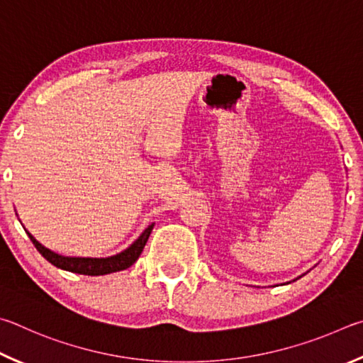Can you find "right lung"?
Here are the masks:
<instances>
[{
    "label": "right lung",
    "mask_w": 363,
    "mask_h": 363,
    "mask_svg": "<svg viewBox=\"0 0 363 363\" xmlns=\"http://www.w3.org/2000/svg\"><path fill=\"white\" fill-rule=\"evenodd\" d=\"M152 226H155V223H151L148 228H146V230L140 234V236L133 240L125 250L116 253V255L105 257V258L60 255V253H55L50 249H48V247H44L41 242H38V240L31 236L27 230L25 231H27L30 240L36 247V250L40 252L50 264H54L55 268L76 272V274H84V276H105V274H111V272L124 271L137 262L138 257L142 255V252L145 249V244L152 231Z\"/></svg>",
    "instance_id": "obj_1"
}]
</instances>
